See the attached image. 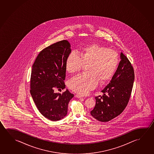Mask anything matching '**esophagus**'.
<instances>
[{
	"label": "esophagus",
	"mask_w": 154,
	"mask_h": 154,
	"mask_svg": "<svg viewBox=\"0 0 154 154\" xmlns=\"http://www.w3.org/2000/svg\"><path fill=\"white\" fill-rule=\"evenodd\" d=\"M76 98H83V96H80V95H78V94H77L75 96Z\"/></svg>",
	"instance_id": "1"
}]
</instances>
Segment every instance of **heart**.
Here are the masks:
<instances>
[{
  "mask_svg": "<svg viewBox=\"0 0 154 154\" xmlns=\"http://www.w3.org/2000/svg\"><path fill=\"white\" fill-rule=\"evenodd\" d=\"M79 55L72 52L66 61V70L69 73L78 72L84 64L87 73L78 75L69 82V88L81 95H85L98 84L109 81L116 73L119 63L118 53L97 43L86 45L81 49Z\"/></svg>",
  "mask_w": 154,
  "mask_h": 154,
  "instance_id": "obj_1",
  "label": "heart"
}]
</instances>
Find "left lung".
<instances>
[{"label":"left lung","mask_w":154,"mask_h":154,"mask_svg":"<svg viewBox=\"0 0 154 154\" xmlns=\"http://www.w3.org/2000/svg\"><path fill=\"white\" fill-rule=\"evenodd\" d=\"M121 61L111 82L101 91L103 96L96 97V105L90 112L94 118L107 122L118 116L126 108L134 81L131 63L122 53Z\"/></svg>","instance_id":"8db88e82"}]
</instances>
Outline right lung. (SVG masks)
<instances>
[{"mask_svg": "<svg viewBox=\"0 0 154 154\" xmlns=\"http://www.w3.org/2000/svg\"><path fill=\"white\" fill-rule=\"evenodd\" d=\"M71 51L68 41L62 40L45 48L32 66L30 94L38 111L46 118L58 121L67 114L73 94L66 89L61 94L54 88H66V61Z\"/></svg>", "mask_w": 154, "mask_h": 154, "instance_id": "right-lung-1", "label": "right lung"}]
</instances>
